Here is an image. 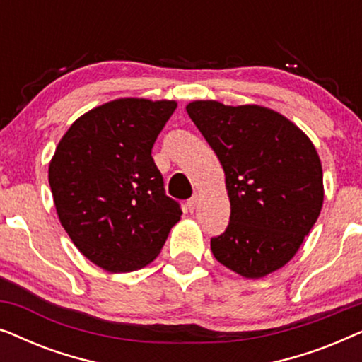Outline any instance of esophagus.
<instances>
[{
  "mask_svg": "<svg viewBox=\"0 0 362 362\" xmlns=\"http://www.w3.org/2000/svg\"><path fill=\"white\" fill-rule=\"evenodd\" d=\"M196 206H197V197H196V196H194V197H191V199L186 202V209L189 211V212L194 211V209H196Z\"/></svg>",
  "mask_w": 362,
  "mask_h": 362,
  "instance_id": "34e87169",
  "label": "esophagus"
}]
</instances>
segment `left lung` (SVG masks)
<instances>
[{"mask_svg": "<svg viewBox=\"0 0 362 362\" xmlns=\"http://www.w3.org/2000/svg\"><path fill=\"white\" fill-rule=\"evenodd\" d=\"M187 115L219 158L230 219L211 239L216 260L260 279L293 259L323 206V170L310 138L260 105L196 100Z\"/></svg>", "mask_w": 362, "mask_h": 362, "instance_id": "1", "label": "left lung"}]
</instances>
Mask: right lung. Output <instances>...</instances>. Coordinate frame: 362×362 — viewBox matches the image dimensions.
Returning <instances> with one entry per match:
<instances>
[{
  "mask_svg": "<svg viewBox=\"0 0 362 362\" xmlns=\"http://www.w3.org/2000/svg\"><path fill=\"white\" fill-rule=\"evenodd\" d=\"M173 100L118 98L77 118L49 165L59 221L100 269H141L160 254L182 214L153 161Z\"/></svg>",
  "mask_w": 362,
  "mask_h": 362,
  "instance_id": "add662e5",
  "label": "right lung"
}]
</instances>
